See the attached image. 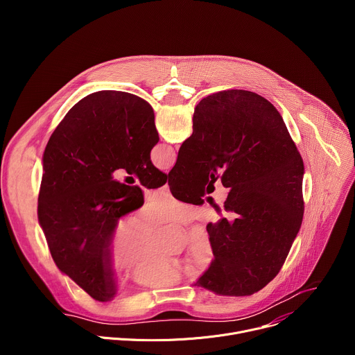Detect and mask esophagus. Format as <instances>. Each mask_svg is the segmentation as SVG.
Returning a JSON list of instances; mask_svg holds the SVG:
<instances>
[{
	"instance_id": "1",
	"label": "esophagus",
	"mask_w": 355,
	"mask_h": 355,
	"mask_svg": "<svg viewBox=\"0 0 355 355\" xmlns=\"http://www.w3.org/2000/svg\"><path fill=\"white\" fill-rule=\"evenodd\" d=\"M160 192L163 193V195H170V187H168V184H166V185H163L162 188H160Z\"/></svg>"
}]
</instances>
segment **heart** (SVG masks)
I'll use <instances>...</instances> for the list:
<instances>
[{
  "label": "heart",
  "instance_id": "obj_1",
  "mask_svg": "<svg viewBox=\"0 0 355 355\" xmlns=\"http://www.w3.org/2000/svg\"><path fill=\"white\" fill-rule=\"evenodd\" d=\"M195 216L193 209L178 199L159 196L143 208L134 226L130 220L118 222L105 244V263L114 272L130 271L129 279L143 288H166L178 284L188 270L173 257L157 252L159 232L164 225L185 226ZM215 259L209 236L195 230L187 245V260L192 271L208 270Z\"/></svg>",
  "mask_w": 355,
  "mask_h": 355
}]
</instances>
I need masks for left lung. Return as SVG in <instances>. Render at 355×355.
Wrapping results in <instances>:
<instances>
[{
	"instance_id": "8db88e82",
	"label": "left lung",
	"mask_w": 355,
	"mask_h": 355,
	"mask_svg": "<svg viewBox=\"0 0 355 355\" xmlns=\"http://www.w3.org/2000/svg\"><path fill=\"white\" fill-rule=\"evenodd\" d=\"M157 141L148 103L98 91L67 112L44 148L37 219L58 268L95 300L116 295L105 263L111 230L143 205L141 189L115 181L112 173L123 168L146 188L164 185L167 175L150 160Z\"/></svg>"
}]
</instances>
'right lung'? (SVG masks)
<instances>
[{"instance_id": "add662e5", "label": "right lung", "mask_w": 355, "mask_h": 355, "mask_svg": "<svg viewBox=\"0 0 355 355\" xmlns=\"http://www.w3.org/2000/svg\"><path fill=\"white\" fill-rule=\"evenodd\" d=\"M303 173L281 114L264 96L227 89L200 101L168 185L189 204L212 180L230 192L225 215L207 226L215 259L195 285L247 296L275 278L302 225Z\"/></svg>"}]
</instances>
